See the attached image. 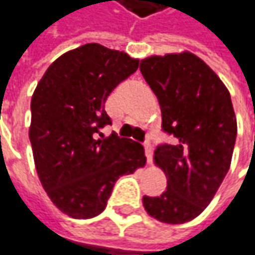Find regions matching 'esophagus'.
I'll use <instances>...</instances> for the list:
<instances>
[{"label": "esophagus", "mask_w": 255, "mask_h": 255, "mask_svg": "<svg viewBox=\"0 0 255 255\" xmlns=\"http://www.w3.org/2000/svg\"><path fill=\"white\" fill-rule=\"evenodd\" d=\"M143 146H145V153H146L147 162L150 163V160H152V152H153V147H152V143H150V140H149V139H147V140H145Z\"/></svg>", "instance_id": "34e87169"}]
</instances>
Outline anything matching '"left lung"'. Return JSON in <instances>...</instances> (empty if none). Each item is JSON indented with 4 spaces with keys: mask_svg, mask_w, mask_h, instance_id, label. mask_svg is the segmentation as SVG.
Wrapping results in <instances>:
<instances>
[{
    "mask_svg": "<svg viewBox=\"0 0 255 255\" xmlns=\"http://www.w3.org/2000/svg\"><path fill=\"white\" fill-rule=\"evenodd\" d=\"M140 73L158 97L162 129L175 137L155 150L168 184L159 197H143L155 220L184 224L208 207L231 165L237 119L221 79L189 53L140 60Z\"/></svg>",
    "mask_w": 255,
    "mask_h": 255,
    "instance_id": "obj_1",
    "label": "left lung"
}]
</instances>
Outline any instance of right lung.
I'll list each match as a JSON object with an SVG mask.
<instances>
[{"label":"right lung","instance_id":"add662e5","mask_svg":"<svg viewBox=\"0 0 255 255\" xmlns=\"http://www.w3.org/2000/svg\"><path fill=\"white\" fill-rule=\"evenodd\" d=\"M139 67V60L89 43L53 61L31 97L30 142L40 182L71 218L106 208L115 182L145 166L142 145L100 132L112 121L108 96Z\"/></svg>","mask_w":255,"mask_h":255}]
</instances>
